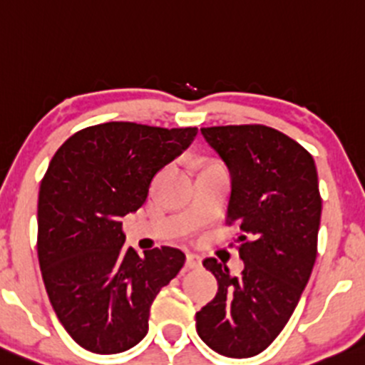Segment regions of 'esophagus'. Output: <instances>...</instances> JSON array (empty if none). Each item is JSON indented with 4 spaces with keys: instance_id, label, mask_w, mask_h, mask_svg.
Wrapping results in <instances>:
<instances>
[{
    "instance_id": "1",
    "label": "esophagus",
    "mask_w": 365,
    "mask_h": 365,
    "mask_svg": "<svg viewBox=\"0 0 365 365\" xmlns=\"http://www.w3.org/2000/svg\"><path fill=\"white\" fill-rule=\"evenodd\" d=\"M185 265L188 267V269H197V267L202 265V258L199 257V255H195V253H187Z\"/></svg>"
}]
</instances>
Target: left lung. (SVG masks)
Wrapping results in <instances>:
<instances>
[{
    "label": "left lung",
    "instance_id": "obj_1",
    "mask_svg": "<svg viewBox=\"0 0 365 365\" xmlns=\"http://www.w3.org/2000/svg\"><path fill=\"white\" fill-rule=\"evenodd\" d=\"M231 175L227 225L240 227L245 269L231 277L216 258L204 267L217 294L195 314L197 333L214 352L258 355L277 338L308 284L318 252L322 197L313 156L272 127H202Z\"/></svg>",
    "mask_w": 365,
    "mask_h": 365
}]
</instances>
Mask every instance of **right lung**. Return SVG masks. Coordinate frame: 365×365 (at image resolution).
<instances>
[{
	"label": "right lung",
	"instance_id": "obj_1",
	"mask_svg": "<svg viewBox=\"0 0 365 365\" xmlns=\"http://www.w3.org/2000/svg\"><path fill=\"white\" fill-rule=\"evenodd\" d=\"M197 127L107 122L56 151L38 192L37 253L52 308L83 349L118 354L148 333L149 308L185 263L178 248L139 257L120 219L146 202L155 175L182 155Z\"/></svg>",
	"mask_w": 365,
	"mask_h": 365
}]
</instances>
